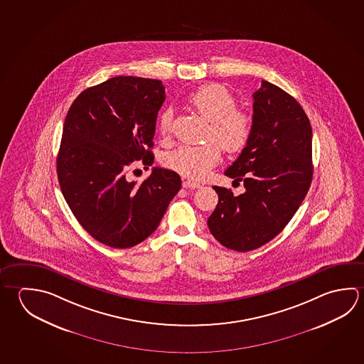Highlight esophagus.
Returning <instances> with one entry per match:
<instances>
[{
	"mask_svg": "<svg viewBox=\"0 0 364 364\" xmlns=\"http://www.w3.org/2000/svg\"><path fill=\"white\" fill-rule=\"evenodd\" d=\"M200 185L198 184V183H194V181H191V180H184L183 181V188H186V189H198Z\"/></svg>",
	"mask_w": 364,
	"mask_h": 364,
	"instance_id": "esophagus-1",
	"label": "esophagus"
}]
</instances>
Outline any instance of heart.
I'll use <instances>...</instances> for the list:
<instances>
[{"label":"heart","mask_w":364,"mask_h":364,"mask_svg":"<svg viewBox=\"0 0 364 364\" xmlns=\"http://www.w3.org/2000/svg\"><path fill=\"white\" fill-rule=\"evenodd\" d=\"M188 102L210 122L207 141L202 146H180L165 156V165L189 179H202L221 157V147L228 154H239L247 147L255 132V119L245 109H236L234 95L220 84H207L194 90ZM173 111L165 109L159 117L161 135H167L173 125Z\"/></svg>","instance_id":"1"}]
</instances>
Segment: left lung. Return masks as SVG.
Segmentation results:
<instances>
[{"mask_svg":"<svg viewBox=\"0 0 364 364\" xmlns=\"http://www.w3.org/2000/svg\"><path fill=\"white\" fill-rule=\"evenodd\" d=\"M255 132L225 175L245 193L213 186L218 203L208 217L210 234L223 247L249 252L279 235L312 183V128L304 109L277 85L262 80L253 93Z\"/></svg>","mask_w":364,"mask_h":364,"instance_id":"left-lung-1","label":"left lung"}]
</instances>
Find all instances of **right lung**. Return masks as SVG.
I'll use <instances>...</instances> for the list:
<instances>
[{"instance_id":"add662e5","label":"right lung","mask_w":364,"mask_h":364,"mask_svg":"<svg viewBox=\"0 0 364 364\" xmlns=\"http://www.w3.org/2000/svg\"><path fill=\"white\" fill-rule=\"evenodd\" d=\"M161 80L115 77L83 90L65 119L58 178L84 230L111 248H132L159 228L181 188L179 175L154 167L148 179H127L134 161L151 166Z\"/></svg>"}]
</instances>
